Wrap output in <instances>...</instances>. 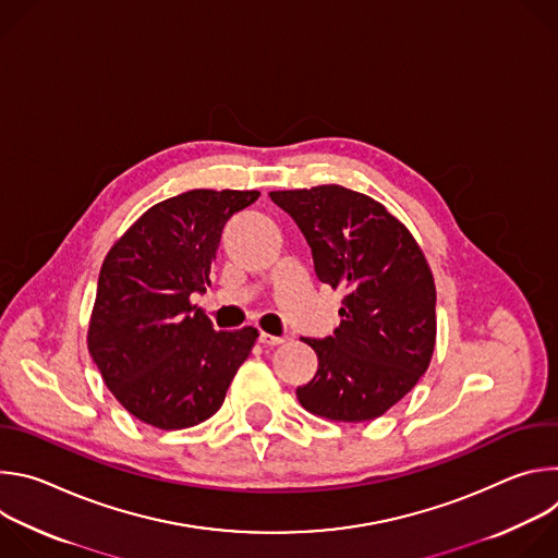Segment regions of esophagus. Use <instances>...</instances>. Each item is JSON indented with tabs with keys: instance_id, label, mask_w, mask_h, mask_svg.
Instances as JSON below:
<instances>
[{
	"instance_id": "1",
	"label": "esophagus",
	"mask_w": 558,
	"mask_h": 558,
	"mask_svg": "<svg viewBox=\"0 0 558 558\" xmlns=\"http://www.w3.org/2000/svg\"><path fill=\"white\" fill-rule=\"evenodd\" d=\"M260 342L263 344H267V347H278V344H282L284 342V338L282 336H271V333H260Z\"/></svg>"
}]
</instances>
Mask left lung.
Listing matches in <instances>:
<instances>
[{"label": "left lung", "mask_w": 558, "mask_h": 558, "mask_svg": "<svg viewBox=\"0 0 558 558\" xmlns=\"http://www.w3.org/2000/svg\"><path fill=\"white\" fill-rule=\"evenodd\" d=\"M269 196L304 233L317 280L347 291L333 336L302 338L317 373L298 386V400L333 422H371L420 381L435 351L437 295L424 252L381 203L342 185Z\"/></svg>", "instance_id": "8db88e82"}]
</instances>
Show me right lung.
I'll list each match as a JSON object with an SVG mask.
<instances>
[{
	"label": "right lung",
	"mask_w": 558,
	"mask_h": 558,
	"mask_svg": "<svg viewBox=\"0 0 558 558\" xmlns=\"http://www.w3.org/2000/svg\"><path fill=\"white\" fill-rule=\"evenodd\" d=\"M260 192L192 190L149 207L108 252L88 327V351L121 407L161 430L209 420L250 357L254 327L214 331L192 304L227 220Z\"/></svg>",
	"instance_id": "right-lung-1"
}]
</instances>
